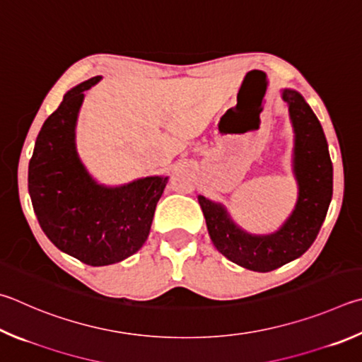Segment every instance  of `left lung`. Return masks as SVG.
<instances>
[{
	"label": "left lung",
	"mask_w": 362,
	"mask_h": 362,
	"mask_svg": "<svg viewBox=\"0 0 362 362\" xmlns=\"http://www.w3.org/2000/svg\"><path fill=\"white\" fill-rule=\"evenodd\" d=\"M281 98L293 124V174L298 182V199L284 225L271 234H252L223 204L198 196L215 248L255 272H271L304 255L317 239L332 198V163L317 115L299 91L284 88Z\"/></svg>",
	"instance_id": "left-lung-1"
}]
</instances>
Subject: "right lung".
Wrapping results in <instances>:
<instances>
[{"mask_svg":"<svg viewBox=\"0 0 362 362\" xmlns=\"http://www.w3.org/2000/svg\"><path fill=\"white\" fill-rule=\"evenodd\" d=\"M78 83L44 122L28 166V192L42 231L58 250L88 266H109L134 255L148 238L169 177L148 175L107 187L98 183L77 152L76 127L83 91Z\"/></svg>","mask_w":362,"mask_h":362,"instance_id":"1","label":"right lung"}]
</instances>
